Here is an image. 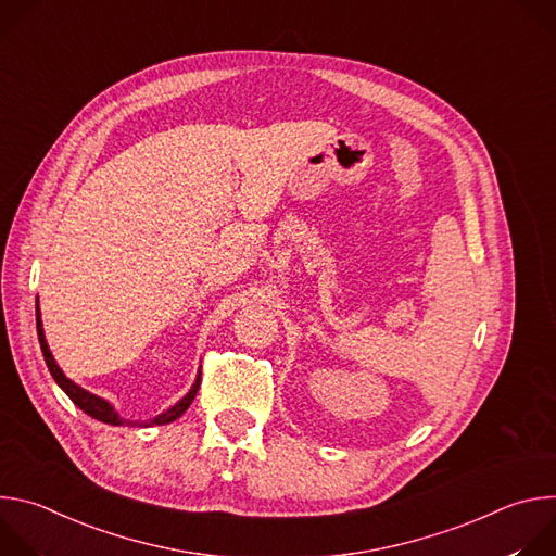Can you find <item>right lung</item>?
I'll list each match as a JSON object with an SVG mask.
<instances>
[{
  "label": "right lung",
  "instance_id": "add662e5",
  "mask_svg": "<svg viewBox=\"0 0 556 556\" xmlns=\"http://www.w3.org/2000/svg\"><path fill=\"white\" fill-rule=\"evenodd\" d=\"M37 337H39V345H41V352H43V361H46V365H48V369H50V374H52L54 382H56V384L67 393V399H70L78 409L86 412V414H88V416H92L94 420L105 422V425H114V427H125V425H138V427L169 425V422H174L176 418H180V416L191 407V403H193V399H195V393H198V389H200L202 371H198L195 382L191 384V389L182 395V399H180L174 407H169L167 412H163L161 416H155V418L144 420V422L125 420V418H121V414L112 407V403H108L105 399H101V395H97V393H92V391H88V389H84V387H78V384H76L74 380H70V378L63 374V369L56 365V361H54V356H52V352H50V348H48L46 334H43L39 299H37Z\"/></svg>",
  "mask_w": 556,
  "mask_h": 556
}]
</instances>
